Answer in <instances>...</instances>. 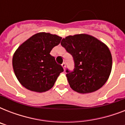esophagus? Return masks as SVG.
Here are the masks:
<instances>
[{
	"instance_id": "esophagus-1",
	"label": "esophagus",
	"mask_w": 125,
	"mask_h": 125,
	"mask_svg": "<svg viewBox=\"0 0 125 125\" xmlns=\"http://www.w3.org/2000/svg\"><path fill=\"white\" fill-rule=\"evenodd\" d=\"M62 65L63 68L65 69V62L63 63L62 64Z\"/></svg>"
}]
</instances>
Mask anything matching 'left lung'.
Wrapping results in <instances>:
<instances>
[{"instance_id": "8db88e82", "label": "left lung", "mask_w": 125, "mask_h": 125, "mask_svg": "<svg viewBox=\"0 0 125 125\" xmlns=\"http://www.w3.org/2000/svg\"><path fill=\"white\" fill-rule=\"evenodd\" d=\"M61 45L74 61L73 70L66 69L69 83L74 91L91 93L106 83L112 66V55L106 45L83 34L67 36Z\"/></svg>"}]
</instances>
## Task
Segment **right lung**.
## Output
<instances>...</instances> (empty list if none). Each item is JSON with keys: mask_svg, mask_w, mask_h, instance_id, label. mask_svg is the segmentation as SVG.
I'll return each mask as SVG.
<instances>
[{"mask_svg": "<svg viewBox=\"0 0 125 125\" xmlns=\"http://www.w3.org/2000/svg\"><path fill=\"white\" fill-rule=\"evenodd\" d=\"M62 38L40 32L24 42L13 54V68L22 85L30 91L45 92L51 89L63 69L50 54Z\"/></svg>", "mask_w": 125, "mask_h": 125, "instance_id": "right-lung-1", "label": "right lung"}]
</instances>
